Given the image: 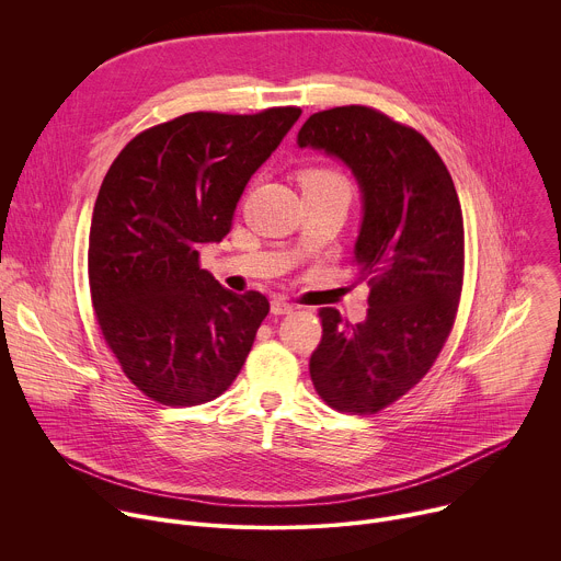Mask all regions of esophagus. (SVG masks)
Masks as SVG:
<instances>
[{"label": "esophagus", "instance_id": "esophagus-1", "mask_svg": "<svg viewBox=\"0 0 561 561\" xmlns=\"http://www.w3.org/2000/svg\"><path fill=\"white\" fill-rule=\"evenodd\" d=\"M293 304L288 301V299H284V297H273L271 299V312L273 314H288V312H293Z\"/></svg>", "mask_w": 561, "mask_h": 561}]
</instances>
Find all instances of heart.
<instances>
[{"label":"heart","instance_id":"b5f03b06","mask_svg":"<svg viewBox=\"0 0 561 561\" xmlns=\"http://www.w3.org/2000/svg\"><path fill=\"white\" fill-rule=\"evenodd\" d=\"M299 186L304 193H317V191H342V193H353V182L351 178L329 164H317L308 167L299 173Z\"/></svg>","mask_w":561,"mask_h":561}]
</instances>
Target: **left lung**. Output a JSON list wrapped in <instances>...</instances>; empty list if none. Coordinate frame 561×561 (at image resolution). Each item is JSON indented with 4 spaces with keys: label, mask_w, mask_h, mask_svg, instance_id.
<instances>
[{
    "label": "left lung",
    "mask_w": 561,
    "mask_h": 561,
    "mask_svg": "<svg viewBox=\"0 0 561 561\" xmlns=\"http://www.w3.org/2000/svg\"><path fill=\"white\" fill-rule=\"evenodd\" d=\"M297 144L340 157L362 186L353 262L370 286L368 314L353 327L335 308L319 310L310 379L331 409L373 415L422 381L453 331L463 284L459 197L431 141L370 106L310 115Z\"/></svg>",
    "instance_id": "obj_1"
}]
</instances>
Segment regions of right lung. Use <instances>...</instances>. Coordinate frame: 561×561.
Returning a JSON list of instances; mask_svg holds the SVG:
<instances>
[{"instance_id":"obj_1","label":"right lung","mask_w":561,"mask_h":561,"mask_svg":"<svg viewBox=\"0 0 561 561\" xmlns=\"http://www.w3.org/2000/svg\"><path fill=\"white\" fill-rule=\"evenodd\" d=\"M301 108L197 111L135 135L111 164L91 221L89 286L100 333L152 402L197 407L242 370L268 299L234 295L199 266L251 175Z\"/></svg>"}]
</instances>
